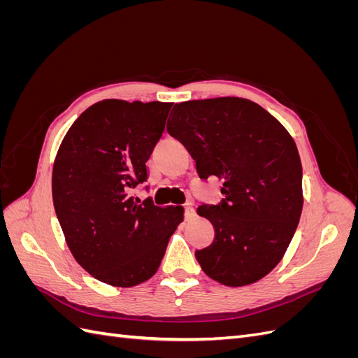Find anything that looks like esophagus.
<instances>
[{"label": "esophagus", "mask_w": 358, "mask_h": 358, "mask_svg": "<svg viewBox=\"0 0 358 358\" xmlns=\"http://www.w3.org/2000/svg\"><path fill=\"white\" fill-rule=\"evenodd\" d=\"M183 209H185V220L192 218L194 213H196V210H194V204L191 201L183 206Z\"/></svg>", "instance_id": "1"}]
</instances>
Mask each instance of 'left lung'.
Returning <instances> with one entry per match:
<instances>
[{"label":"left lung","mask_w":358,"mask_h":358,"mask_svg":"<svg viewBox=\"0 0 358 358\" xmlns=\"http://www.w3.org/2000/svg\"><path fill=\"white\" fill-rule=\"evenodd\" d=\"M167 131L188 149L201 179L224 180V199L201 204L215 241L196 251L204 273L229 287L276 267L300 221L301 162L287 129L262 106L237 96L175 104Z\"/></svg>","instance_id":"obj_1"}]
</instances>
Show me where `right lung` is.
Instances as JSON below:
<instances>
[{
  "instance_id": "right-lung-1",
  "label": "right lung",
  "mask_w": 358,
  "mask_h": 358,
  "mask_svg": "<svg viewBox=\"0 0 358 358\" xmlns=\"http://www.w3.org/2000/svg\"><path fill=\"white\" fill-rule=\"evenodd\" d=\"M171 106L99 101L59 146L52 175L58 221L76 262L104 284L128 288L152 278L183 221L182 206L159 208L131 194L148 180Z\"/></svg>"
}]
</instances>
